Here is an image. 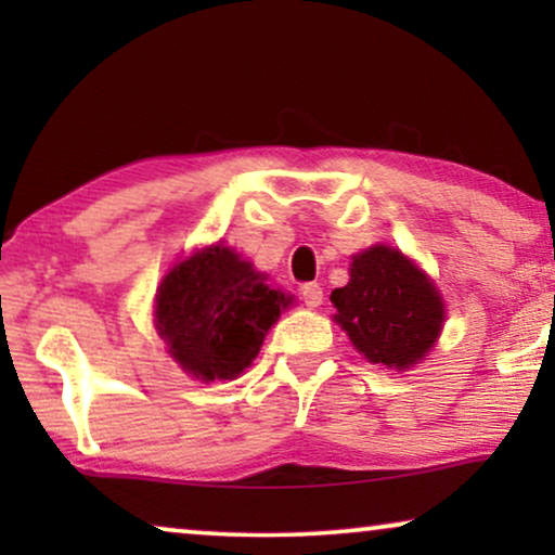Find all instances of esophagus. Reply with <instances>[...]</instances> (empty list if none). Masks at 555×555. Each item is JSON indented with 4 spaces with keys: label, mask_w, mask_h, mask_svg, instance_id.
<instances>
[{
    "label": "esophagus",
    "mask_w": 555,
    "mask_h": 555,
    "mask_svg": "<svg viewBox=\"0 0 555 555\" xmlns=\"http://www.w3.org/2000/svg\"><path fill=\"white\" fill-rule=\"evenodd\" d=\"M302 302H306L308 308H318L323 302V287L318 283H308L302 285Z\"/></svg>",
    "instance_id": "esophagus-1"
}]
</instances>
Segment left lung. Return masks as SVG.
I'll use <instances>...</instances> for the list:
<instances>
[{
	"instance_id": "left-lung-1",
	"label": "left lung",
	"mask_w": 555,
	"mask_h": 555,
	"mask_svg": "<svg viewBox=\"0 0 555 555\" xmlns=\"http://www.w3.org/2000/svg\"><path fill=\"white\" fill-rule=\"evenodd\" d=\"M336 321L371 363L406 369L429 351L444 306L429 278L399 249L376 245L356 255L351 280L331 295Z\"/></svg>"
}]
</instances>
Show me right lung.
Returning a JSON list of instances; mask_svg holds the SVG:
<instances>
[{"label":"right lung","instance_id":"add662e5","mask_svg":"<svg viewBox=\"0 0 555 555\" xmlns=\"http://www.w3.org/2000/svg\"><path fill=\"white\" fill-rule=\"evenodd\" d=\"M291 298L240 260L209 247L179 262L156 295V325L181 369L202 382L234 378L260 351L264 333Z\"/></svg>","mask_w":555,"mask_h":555}]
</instances>
